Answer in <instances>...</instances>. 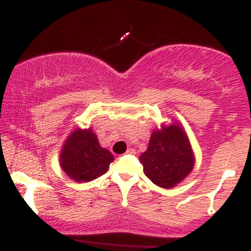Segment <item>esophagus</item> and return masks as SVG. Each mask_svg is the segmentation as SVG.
Listing matches in <instances>:
<instances>
[{
	"mask_svg": "<svg viewBox=\"0 0 251 251\" xmlns=\"http://www.w3.org/2000/svg\"><path fill=\"white\" fill-rule=\"evenodd\" d=\"M126 154H135V150L134 149H127V151H126Z\"/></svg>",
	"mask_w": 251,
	"mask_h": 251,
	"instance_id": "34e87169",
	"label": "esophagus"
}]
</instances>
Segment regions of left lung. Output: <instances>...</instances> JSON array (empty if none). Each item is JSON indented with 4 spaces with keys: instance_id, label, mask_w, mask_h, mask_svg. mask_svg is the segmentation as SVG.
Masks as SVG:
<instances>
[{
    "instance_id": "obj_1",
    "label": "left lung",
    "mask_w": 251,
    "mask_h": 251,
    "mask_svg": "<svg viewBox=\"0 0 251 251\" xmlns=\"http://www.w3.org/2000/svg\"><path fill=\"white\" fill-rule=\"evenodd\" d=\"M139 159L146 177L164 189L175 188L195 166V154L188 134L175 120L152 132L149 148Z\"/></svg>"
}]
</instances>
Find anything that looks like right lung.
Segmentation results:
<instances>
[{
    "label": "right lung",
    "mask_w": 251,
    "mask_h": 251,
    "mask_svg": "<svg viewBox=\"0 0 251 251\" xmlns=\"http://www.w3.org/2000/svg\"><path fill=\"white\" fill-rule=\"evenodd\" d=\"M113 160V154L100 146L97 134L91 127H77L72 131L60 151V166L77 183L99 178L107 172Z\"/></svg>",
    "instance_id": "add662e5"
}]
</instances>
